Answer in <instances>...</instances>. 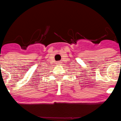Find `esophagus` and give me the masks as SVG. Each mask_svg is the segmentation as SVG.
Wrapping results in <instances>:
<instances>
[{
	"label": "esophagus",
	"mask_w": 121,
	"mask_h": 121,
	"mask_svg": "<svg viewBox=\"0 0 121 121\" xmlns=\"http://www.w3.org/2000/svg\"><path fill=\"white\" fill-rule=\"evenodd\" d=\"M56 63H57V65H60V64H62L61 62H60V61H59V62H56Z\"/></svg>",
	"instance_id": "1"
}]
</instances>
